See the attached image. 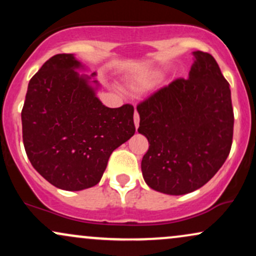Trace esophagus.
Instances as JSON below:
<instances>
[{
    "mask_svg": "<svg viewBox=\"0 0 256 256\" xmlns=\"http://www.w3.org/2000/svg\"><path fill=\"white\" fill-rule=\"evenodd\" d=\"M134 128H138V126H140V116H138V113H137V112H134Z\"/></svg>",
    "mask_w": 256,
    "mask_h": 256,
    "instance_id": "1",
    "label": "esophagus"
}]
</instances>
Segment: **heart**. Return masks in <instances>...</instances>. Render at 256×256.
I'll list each match as a JSON object with an SVG mask.
<instances>
[{
	"mask_svg": "<svg viewBox=\"0 0 256 256\" xmlns=\"http://www.w3.org/2000/svg\"><path fill=\"white\" fill-rule=\"evenodd\" d=\"M152 84V78L146 77V76H140V74H136L134 77L128 78V85L131 90L134 91H144L146 89H149Z\"/></svg>",
	"mask_w": 256,
	"mask_h": 256,
	"instance_id": "obj_1",
	"label": "heart"
}]
</instances>
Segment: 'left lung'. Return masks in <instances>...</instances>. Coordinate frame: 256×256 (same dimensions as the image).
I'll use <instances>...</instances> for the list:
<instances>
[{
	"label": "left lung",
	"mask_w": 256,
	"mask_h": 256,
	"mask_svg": "<svg viewBox=\"0 0 256 256\" xmlns=\"http://www.w3.org/2000/svg\"><path fill=\"white\" fill-rule=\"evenodd\" d=\"M189 79H177L138 104L149 149L142 174L167 195L200 189L228 156L234 134L230 84L208 52H194Z\"/></svg>",
	"instance_id": "obj_1"
}]
</instances>
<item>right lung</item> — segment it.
<instances>
[{"label": "right lung", "instance_id": "right-lung-1", "mask_svg": "<svg viewBox=\"0 0 256 256\" xmlns=\"http://www.w3.org/2000/svg\"><path fill=\"white\" fill-rule=\"evenodd\" d=\"M86 70L73 54L54 55L31 78L22 112L31 165L67 192L98 184L112 152L136 131L134 107H106L96 72H78Z\"/></svg>", "mask_w": 256, "mask_h": 256}]
</instances>
